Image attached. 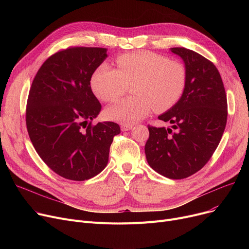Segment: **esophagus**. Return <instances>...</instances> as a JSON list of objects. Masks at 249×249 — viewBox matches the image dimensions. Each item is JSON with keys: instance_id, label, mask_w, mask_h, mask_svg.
I'll list each match as a JSON object with an SVG mask.
<instances>
[{"instance_id": "1", "label": "esophagus", "mask_w": 249, "mask_h": 249, "mask_svg": "<svg viewBox=\"0 0 249 249\" xmlns=\"http://www.w3.org/2000/svg\"><path fill=\"white\" fill-rule=\"evenodd\" d=\"M133 128V125H128V124H122L121 130L122 131H128V130H131Z\"/></svg>"}]
</instances>
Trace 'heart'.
<instances>
[{"label": "heart", "mask_w": 249, "mask_h": 249, "mask_svg": "<svg viewBox=\"0 0 249 249\" xmlns=\"http://www.w3.org/2000/svg\"><path fill=\"white\" fill-rule=\"evenodd\" d=\"M118 70L102 63L91 75L94 94L103 102H115L132 86L133 97L112 105L106 110L111 120L131 125L154 108L163 112L179 101L187 87V70L179 61L152 51H134L116 60Z\"/></svg>", "instance_id": "1"}]
</instances>
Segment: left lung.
<instances>
[{
    "label": "left lung",
    "mask_w": 249,
    "mask_h": 249,
    "mask_svg": "<svg viewBox=\"0 0 249 249\" xmlns=\"http://www.w3.org/2000/svg\"><path fill=\"white\" fill-rule=\"evenodd\" d=\"M171 51L185 62L187 87L175 106L159 116L172 128L148 126L144 150L156 173L181 179L199 172L216 150L227 122V98L213 62L184 47Z\"/></svg>",
    "instance_id": "obj_1"
}]
</instances>
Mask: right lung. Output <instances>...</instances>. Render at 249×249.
I'll return each instance as SVG.
<instances>
[{"label":"right lung","instance_id":"1","mask_svg":"<svg viewBox=\"0 0 249 249\" xmlns=\"http://www.w3.org/2000/svg\"><path fill=\"white\" fill-rule=\"evenodd\" d=\"M107 49L70 47L48 57L29 90L26 125L41 160L58 176L86 180L100 174L120 127L114 122L91 124L101 104L90 78L106 59Z\"/></svg>","mask_w":249,"mask_h":249}]
</instances>
